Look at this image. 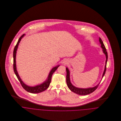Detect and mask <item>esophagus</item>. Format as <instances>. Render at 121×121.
<instances>
[{"mask_svg":"<svg viewBox=\"0 0 121 121\" xmlns=\"http://www.w3.org/2000/svg\"><path fill=\"white\" fill-rule=\"evenodd\" d=\"M63 64L64 65V64H66L67 63V62H66V61H64V62H63Z\"/></svg>","mask_w":121,"mask_h":121,"instance_id":"1","label":"esophagus"}]
</instances>
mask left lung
<instances>
[{
    "label": "left lung",
    "mask_w": 121,
    "mask_h": 121,
    "mask_svg": "<svg viewBox=\"0 0 121 121\" xmlns=\"http://www.w3.org/2000/svg\"><path fill=\"white\" fill-rule=\"evenodd\" d=\"M99 42L101 44V47L103 48V50L104 52V53L105 54L106 57V65L105 67V69L104 71V73L103 75V78L104 77V75L106 71V65H107V60H108V52L106 51V48L105 47L104 45V43L103 42L102 40L100 38H99ZM66 71H67V76H66V82L67 84L68 87L69 88V89L72 91V92H74L75 93L80 95H86L87 94H90L91 93H92L97 88L100 84V83L97 85L96 86L93 87H91V88H79L76 87L75 86H73L72 83H71V82L70 80V74H69V70L67 68H66Z\"/></svg>",
    "instance_id": "1"
}]
</instances>
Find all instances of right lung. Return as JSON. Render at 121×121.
I'll return each mask as SVG.
<instances>
[{
	"label": "right lung",
	"instance_id": "obj_1",
	"mask_svg": "<svg viewBox=\"0 0 121 121\" xmlns=\"http://www.w3.org/2000/svg\"><path fill=\"white\" fill-rule=\"evenodd\" d=\"M24 35H25L24 34H23L19 38L18 40L17 41V43L16 46H15L14 50H13V70H14V73H15V75H16L17 79L20 82V83H21L22 86L26 91H27L28 92H30V93H38L42 92H43V91H44L46 90L49 86L50 83L51 81L52 75L53 73L58 69V67L59 66V65H58L57 66L53 68L51 70V71H50V72L49 74L47 80L40 85H39L38 86H27L25 84H24L23 83V82L21 79V78H20L19 75L18 74L17 71L16 70V59H16V51L17 50V47L18 45V44H19L20 41L21 40V39H22V38L24 36Z\"/></svg>",
	"mask_w": 121,
	"mask_h": 121
}]
</instances>
